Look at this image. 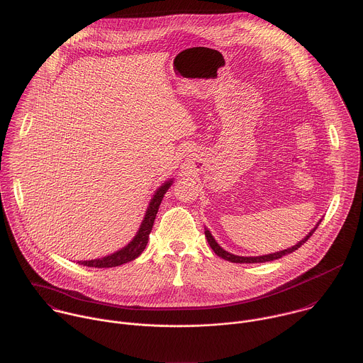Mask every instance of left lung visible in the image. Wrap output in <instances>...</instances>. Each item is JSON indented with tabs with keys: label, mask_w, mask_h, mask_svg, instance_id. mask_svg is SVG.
I'll return each mask as SVG.
<instances>
[{
	"label": "left lung",
	"mask_w": 363,
	"mask_h": 363,
	"mask_svg": "<svg viewBox=\"0 0 363 363\" xmlns=\"http://www.w3.org/2000/svg\"><path fill=\"white\" fill-rule=\"evenodd\" d=\"M321 221V220H320ZM320 221L317 223V225L320 224ZM317 225L301 240V241H298L296 245H293V247H290L288 250H284V251H279V252H274V254H268V255H261V257H240V255H234V254H230V252H227V251H224L220 245H218V242H216V240L213 238V235L211 234V231L208 230V228H205V235H206V238H208V242H209V245L212 247V250L215 251V254L218 255L220 258H223V259H225V261H230V262H235V264H257V262H268V261H274V259H278V258H282L284 255H288L290 252H293V251H296L297 248H300L311 235H313V233L315 231V228H317Z\"/></svg>",
	"instance_id": "1"
}]
</instances>
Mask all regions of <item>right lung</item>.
Listing matches in <instances>:
<instances>
[{
    "label": "right lung",
    "mask_w": 363,
    "mask_h": 363,
    "mask_svg": "<svg viewBox=\"0 0 363 363\" xmlns=\"http://www.w3.org/2000/svg\"><path fill=\"white\" fill-rule=\"evenodd\" d=\"M172 185V179L164 182L152 195L147 212H145V218L140 224V228L138 231V234L135 235V238L122 250L106 255L104 258H96V259H89V261H78L79 265L84 267H89V268H113V267H119L123 265L126 262H130L133 259H136L143 251H145V245L148 242V235L150 231L152 228L155 215L158 212V208L161 205V201L165 195V192L168 191V188Z\"/></svg>",
    "instance_id": "add662e5"
}]
</instances>
